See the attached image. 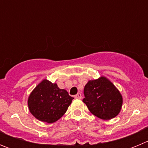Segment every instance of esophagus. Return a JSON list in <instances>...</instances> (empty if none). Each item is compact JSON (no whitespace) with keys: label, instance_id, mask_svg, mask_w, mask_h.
I'll use <instances>...</instances> for the list:
<instances>
[{"label":"esophagus","instance_id":"esophagus-1","mask_svg":"<svg viewBox=\"0 0 148 148\" xmlns=\"http://www.w3.org/2000/svg\"><path fill=\"white\" fill-rule=\"evenodd\" d=\"M75 99H82V94L80 92H78L76 95H75Z\"/></svg>","mask_w":148,"mask_h":148}]
</instances>
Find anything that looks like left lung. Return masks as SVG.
<instances>
[{
	"label": "left lung",
	"mask_w": 148,
	"mask_h": 148,
	"mask_svg": "<svg viewBox=\"0 0 148 148\" xmlns=\"http://www.w3.org/2000/svg\"><path fill=\"white\" fill-rule=\"evenodd\" d=\"M84 99L90 113L101 119L108 120L119 113L122 96L113 84L105 77L89 81L84 89Z\"/></svg>",
	"instance_id": "8db88e82"
}]
</instances>
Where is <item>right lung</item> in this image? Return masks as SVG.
Segmentation results:
<instances>
[{
  "mask_svg": "<svg viewBox=\"0 0 148 148\" xmlns=\"http://www.w3.org/2000/svg\"><path fill=\"white\" fill-rule=\"evenodd\" d=\"M73 99L66 90L44 79L29 96V110L37 119L53 123L66 113Z\"/></svg>",
  "mask_w": 148,
  "mask_h": 148,
  "instance_id": "add662e5",
  "label": "right lung"
}]
</instances>
